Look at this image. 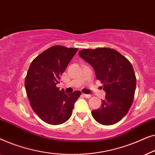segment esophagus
Returning a JSON list of instances; mask_svg holds the SVG:
<instances>
[{"label":"esophagus","instance_id":"34e87169","mask_svg":"<svg viewBox=\"0 0 155 155\" xmlns=\"http://www.w3.org/2000/svg\"><path fill=\"white\" fill-rule=\"evenodd\" d=\"M82 96H83L84 97H85V98H90L91 97V95L90 94H82Z\"/></svg>","mask_w":155,"mask_h":155}]
</instances>
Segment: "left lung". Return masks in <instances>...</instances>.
<instances>
[{"instance_id":"8db88e82","label":"left lung","mask_w":155,"mask_h":155,"mask_svg":"<svg viewBox=\"0 0 155 155\" xmlns=\"http://www.w3.org/2000/svg\"><path fill=\"white\" fill-rule=\"evenodd\" d=\"M78 54L92 65L106 92L101 107L92 111L93 118L104 126L116 124L128 113L134 98L136 78L132 65L110 48L82 49Z\"/></svg>"}]
</instances>
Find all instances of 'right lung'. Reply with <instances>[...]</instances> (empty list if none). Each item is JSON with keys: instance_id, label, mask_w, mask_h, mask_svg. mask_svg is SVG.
Instances as JSON below:
<instances>
[{"instance_id": "add662e5", "label": "right lung", "mask_w": 155, "mask_h": 155, "mask_svg": "<svg viewBox=\"0 0 155 155\" xmlns=\"http://www.w3.org/2000/svg\"><path fill=\"white\" fill-rule=\"evenodd\" d=\"M78 50L52 46L36 57L27 71L25 86L30 105L35 114L48 124L59 125L67 121L81 94L80 91L67 94L56 87Z\"/></svg>"}]
</instances>
